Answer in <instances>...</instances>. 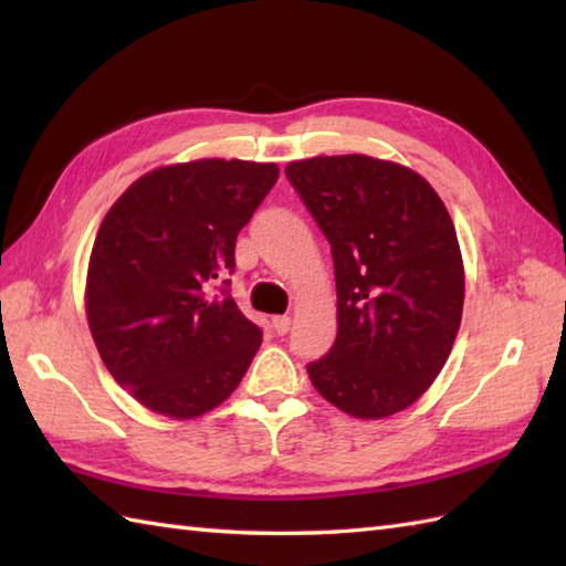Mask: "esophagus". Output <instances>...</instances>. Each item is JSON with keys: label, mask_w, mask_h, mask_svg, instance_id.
<instances>
[{"label": "esophagus", "mask_w": 566, "mask_h": 566, "mask_svg": "<svg viewBox=\"0 0 566 566\" xmlns=\"http://www.w3.org/2000/svg\"><path fill=\"white\" fill-rule=\"evenodd\" d=\"M272 328H274V333H276V335L290 333V328H292V318H290V316H274V318H272Z\"/></svg>", "instance_id": "34e87169"}]
</instances>
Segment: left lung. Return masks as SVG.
Here are the masks:
<instances>
[{
    "label": "left lung",
    "instance_id": "8db88e82",
    "mask_svg": "<svg viewBox=\"0 0 566 566\" xmlns=\"http://www.w3.org/2000/svg\"><path fill=\"white\" fill-rule=\"evenodd\" d=\"M328 238L338 335L306 371L355 418L411 406L448 363L464 304L462 252L448 209L423 177L367 155L286 165Z\"/></svg>",
    "mask_w": 566,
    "mask_h": 566
}]
</instances>
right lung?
Returning a JSON list of instances; mask_svg holds the SVG:
<instances>
[{"mask_svg":"<svg viewBox=\"0 0 566 566\" xmlns=\"http://www.w3.org/2000/svg\"><path fill=\"white\" fill-rule=\"evenodd\" d=\"M276 177L274 163L167 165L104 216L87 270L90 331L112 377L150 411H211L255 357L262 331L240 314L226 276L240 228Z\"/></svg>","mask_w":566,"mask_h":566,"instance_id":"add662e5","label":"right lung"}]
</instances>
